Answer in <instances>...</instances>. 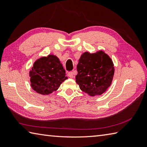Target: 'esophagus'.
Segmentation results:
<instances>
[{
    "label": "esophagus",
    "instance_id": "34e87169",
    "mask_svg": "<svg viewBox=\"0 0 147 147\" xmlns=\"http://www.w3.org/2000/svg\"><path fill=\"white\" fill-rule=\"evenodd\" d=\"M67 76H68V77H69V78H72L74 77L73 73V72H69V73H67Z\"/></svg>",
    "mask_w": 147,
    "mask_h": 147
}]
</instances>
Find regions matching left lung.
Wrapping results in <instances>:
<instances>
[{
	"instance_id": "8db88e82",
	"label": "left lung",
	"mask_w": 147,
	"mask_h": 147,
	"mask_svg": "<svg viewBox=\"0 0 147 147\" xmlns=\"http://www.w3.org/2000/svg\"><path fill=\"white\" fill-rule=\"evenodd\" d=\"M76 82L83 92L91 96L100 95L110 86L114 74L111 59L103 52H85L77 65Z\"/></svg>"
}]
</instances>
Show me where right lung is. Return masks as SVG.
Returning a JSON list of instances; mask_svg holds the SVG:
<instances>
[{"label":"right lung","mask_w":147,"mask_h":147,"mask_svg":"<svg viewBox=\"0 0 147 147\" xmlns=\"http://www.w3.org/2000/svg\"><path fill=\"white\" fill-rule=\"evenodd\" d=\"M30 76L31 86L42 95L56 91L67 79L62 64L56 56L52 55L38 59L30 71Z\"/></svg>","instance_id":"right-lung-1"}]
</instances>
